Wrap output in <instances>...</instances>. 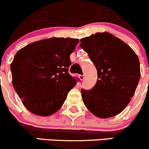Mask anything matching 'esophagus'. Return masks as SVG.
<instances>
[{
  "mask_svg": "<svg viewBox=\"0 0 149 149\" xmlns=\"http://www.w3.org/2000/svg\"><path fill=\"white\" fill-rule=\"evenodd\" d=\"M79 79H80L81 81H82V80H84V75H79Z\"/></svg>",
  "mask_w": 149,
  "mask_h": 149,
  "instance_id": "1",
  "label": "esophagus"
}]
</instances>
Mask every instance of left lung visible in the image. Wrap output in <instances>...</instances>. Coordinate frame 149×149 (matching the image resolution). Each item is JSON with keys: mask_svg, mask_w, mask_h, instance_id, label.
<instances>
[{"mask_svg": "<svg viewBox=\"0 0 149 149\" xmlns=\"http://www.w3.org/2000/svg\"><path fill=\"white\" fill-rule=\"evenodd\" d=\"M97 70L92 89H81L87 109L100 118L114 117L124 110L134 95L141 70L136 52L110 33L97 32L80 40Z\"/></svg>", "mask_w": 149, "mask_h": 149, "instance_id": "8db88e82", "label": "left lung"}]
</instances>
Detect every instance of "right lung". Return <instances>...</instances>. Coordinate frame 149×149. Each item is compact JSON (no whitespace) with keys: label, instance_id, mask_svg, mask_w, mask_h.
<instances>
[{"label":"right lung","instance_id":"right-lung-1","mask_svg":"<svg viewBox=\"0 0 149 149\" xmlns=\"http://www.w3.org/2000/svg\"><path fill=\"white\" fill-rule=\"evenodd\" d=\"M79 39L52 37L29 44L17 52L10 64L12 84L24 106L47 117L63 104L76 80L68 73L70 55Z\"/></svg>","mask_w":149,"mask_h":149}]
</instances>
